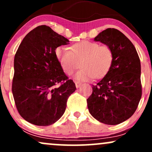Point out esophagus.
<instances>
[{
  "label": "esophagus",
  "mask_w": 152,
  "mask_h": 152,
  "mask_svg": "<svg viewBox=\"0 0 152 152\" xmlns=\"http://www.w3.org/2000/svg\"><path fill=\"white\" fill-rule=\"evenodd\" d=\"M75 84H76V88H79V87L81 86V83H80V82L75 81Z\"/></svg>",
  "instance_id": "1"
}]
</instances>
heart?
I'll return each instance as SVG.
<instances>
[{
    "label": "heart",
    "instance_id": "obj_1",
    "mask_svg": "<svg viewBox=\"0 0 152 152\" xmlns=\"http://www.w3.org/2000/svg\"><path fill=\"white\" fill-rule=\"evenodd\" d=\"M70 49L66 46L56 48L55 55L62 70L70 75L78 67L81 69L75 75L78 81L100 79L106 76L114 63V51L108 45H100L95 41H82L73 44Z\"/></svg>",
    "mask_w": 152,
    "mask_h": 152
}]
</instances>
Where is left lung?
I'll return each instance as SVG.
<instances>
[{
	"mask_svg": "<svg viewBox=\"0 0 152 152\" xmlns=\"http://www.w3.org/2000/svg\"><path fill=\"white\" fill-rule=\"evenodd\" d=\"M94 41L111 47L114 58L109 72L92 86L87 106L99 121L116 125L134 114L142 97L140 59L132 41L117 29H106Z\"/></svg>",
	"mask_w": 152,
	"mask_h": 152,
	"instance_id": "obj_1",
	"label": "left lung"
}]
</instances>
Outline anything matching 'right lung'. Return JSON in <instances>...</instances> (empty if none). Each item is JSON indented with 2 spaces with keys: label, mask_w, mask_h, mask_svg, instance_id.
<instances>
[{
  "label": "right lung",
  "mask_w": 152,
  "mask_h": 152,
  "mask_svg": "<svg viewBox=\"0 0 152 152\" xmlns=\"http://www.w3.org/2000/svg\"><path fill=\"white\" fill-rule=\"evenodd\" d=\"M69 42L49 26H39L26 35L15 53L13 99L19 114L32 124L46 126L58 121L76 89L55 55L57 47Z\"/></svg>",
  "instance_id": "obj_1"
}]
</instances>
